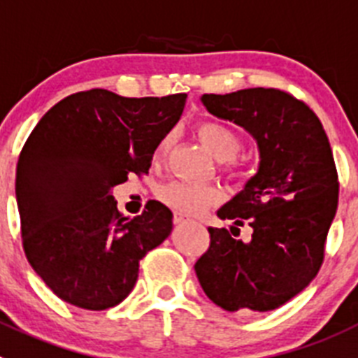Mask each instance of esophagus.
I'll return each mask as SVG.
<instances>
[{"label": "esophagus", "mask_w": 358, "mask_h": 358, "mask_svg": "<svg viewBox=\"0 0 358 358\" xmlns=\"http://www.w3.org/2000/svg\"><path fill=\"white\" fill-rule=\"evenodd\" d=\"M173 221H175V224H183L187 221L185 217H183L182 214H175V217H173Z\"/></svg>", "instance_id": "obj_1"}]
</instances>
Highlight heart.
Wrapping results in <instances>:
<instances>
[{
    "mask_svg": "<svg viewBox=\"0 0 358 358\" xmlns=\"http://www.w3.org/2000/svg\"><path fill=\"white\" fill-rule=\"evenodd\" d=\"M198 137L215 160L223 162L230 175H239L235 155L243 150V139L234 128L217 121H205L198 124ZM173 144V134L162 137L155 148V160H162ZM157 196L169 208L185 215H199L208 207L221 201V191L212 185H194L185 182H169L159 187Z\"/></svg>",
    "mask_w": 358,
    "mask_h": 358,
    "instance_id": "heart-1",
    "label": "heart"
}]
</instances>
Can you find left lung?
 I'll return each instance as SVG.
<instances>
[{
  "instance_id": "obj_1",
  "label": "left lung",
  "mask_w": 358,
  "mask_h": 358,
  "mask_svg": "<svg viewBox=\"0 0 358 358\" xmlns=\"http://www.w3.org/2000/svg\"><path fill=\"white\" fill-rule=\"evenodd\" d=\"M201 103L255 139L260 162L243 191L217 210L231 227L250 224V243L234 240L227 228H208L210 246L196 262V276L224 310H275L303 291L323 264L339 198L330 143L317 115L278 89L203 94Z\"/></svg>"
}]
</instances>
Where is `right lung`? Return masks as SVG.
I'll use <instances>...</instances> for the list:
<instances>
[{"mask_svg":"<svg viewBox=\"0 0 358 358\" xmlns=\"http://www.w3.org/2000/svg\"><path fill=\"white\" fill-rule=\"evenodd\" d=\"M185 98L76 92L50 108L22 146L15 171L22 248L66 303L87 310L121 303L139 260L171 234L166 205L148 201L141 215L123 217L112 189L130 173H148Z\"/></svg>","mask_w":358,"mask_h":358,"instance_id":"1","label":"right lung"}]
</instances>
